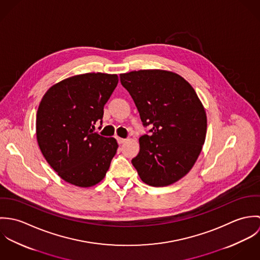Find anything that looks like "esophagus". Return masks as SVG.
Wrapping results in <instances>:
<instances>
[{
  "instance_id": "obj_1",
  "label": "esophagus",
  "mask_w": 260,
  "mask_h": 260,
  "mask_svg": "<svg viewBox=\"0 0 260 260\" xmlns=\"http://www.w3.org/2000/svg\"><path fill=\"white\" fill-rule=\"evenodd\" d=\"M117 141H118V143L119 144H123V143H125L126 141H127V139H124V138H117Z\"/></svg>"
}]
</instances>
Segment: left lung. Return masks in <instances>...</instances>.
I'll list each match as a JSON object with an SVG mask.
<instances>
[{
  "label": "left lung",
  "mask_w": 260,
  "mask_h": 260,
  "mask_svg": "<svg viewBox=\"0 0 260 260\" xmlns=\"http://www.w3.org/2000/svg\"><path fill=\"white\" fill-rule=\"evenodd\" d=\"M150 135L139 138L132 164L141 180L163 187L177 182L192 169L205 142L207 118L195 90L183 77L167 70L120 74Z\"/></svg>",
  "instance_id": "left-lung-1"
}]
</instances>
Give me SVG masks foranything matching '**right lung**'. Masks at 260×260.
<instances>
[{"instance_id": "1", "label": "right lung", "mask_w": 260, "mask_h": 260, "mask_svg": "<svg viewBox=\"0 0 260 260\" xmlns=\"http://www.w3.org/2000/svg\"><path fill=\"white\" fill-rule=\"evenodd\" d=\"M118 76L86 73L48 89L37 111L38 145L49 165L66 182L91 187L105 177L118 143L93 132L118 84Z\"/></svg>"}]
</instances>
